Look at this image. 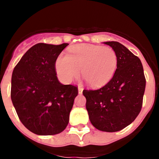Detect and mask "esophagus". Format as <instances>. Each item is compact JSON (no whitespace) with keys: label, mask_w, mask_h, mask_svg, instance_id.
<instances>
[{"label":"esophagus","mask_w":159,"mask_h":159,"mask_svg":"<svg viewBox=\"0 0 159 159\" xmlns=\"http://www.w3.org/2000/svg\"><path fill=\"white\" fill-rule=\"evenodd\" d=\"M83 87L80 86V85H79L78 86V93L80 94V95H81V94L83 93Z\"/></svg>","instance_id":"1"}]
</instances>
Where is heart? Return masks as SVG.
Here are the masks:
<instances>
[{
  "instance_id": "obj_1",
  "label": "heart",
  "mask_w": 159,
  "mask_h": 159,
  "mask_svg": "<svg viewBox=\"0 0 159 159\" xmlns=\"http://www.w3.org/2000/svg\"><path fill=\"white\" fill-rule=\"evenodd\" d=\"M118 58L111 48L92 44H76L70 48L67 55H60L56 60L59 79L69 84L81 75L92 88L104 86L115 75Z\"/></svg>"
}]
</instances>
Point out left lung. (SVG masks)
<instances>
[{"instance_id":"obj_1","label":"left lung","mask_w":159,"mask_h":159,"mask_svg":"<svg viewBox=\"0 0 159 159\" xmlns=\"http://www.w3.org/2000/svg\"><path fill=\"white\" fill-rule=\"evenodd\" d=\"M118 58L112 79L98 90H84L89 119L96 129L116 132L123 130L136 119L143 105L146 79L143 64L122 43L107 41Z\"/></svg>"}]
</instances>
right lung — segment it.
<instances>
[{"label":"right lung","mask_w":159,"mask_h":159,"mask_svg":"<svg viewBox=\"0 0 159 159\" xmlns=\"http://www.w3.org/2000/svg\"><path fill=\"white\" fill-rule=\"evenodd\" d=\"M67 45L36 43L12 71V104L24 126L38 135L59 134L69 122L78 89L60 84L56 71V60Z\"/></svg>","instance_id":"right-lung-1"}]
</instances>
